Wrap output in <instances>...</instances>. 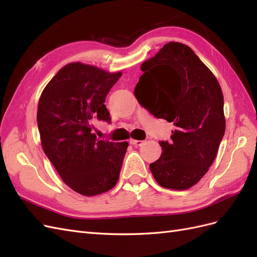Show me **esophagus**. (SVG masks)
Returning a JSON list of instances; mask_svg holds the SVG:
<instances>
[{
    "instance_id": "34e87169",
    "label": "esophagus",
    "mask_w": 257,
    "mask_h": 257,
    "mask_svg": "<svg viewBox=\"0 0 257 257\" xmlns=\"http://www.w3.org/2000/svg\"><path fill=\"white\" fill-rule=\"evenodd\" d=\"M130 143L133 144V146H135V147H141L142 144L144 143V141H142V140H135V139H130Z\"/></svg>"
}]
</instances>
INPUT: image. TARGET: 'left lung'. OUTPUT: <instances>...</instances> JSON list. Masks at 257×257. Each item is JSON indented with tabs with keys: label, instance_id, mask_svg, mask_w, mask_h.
Masks as SVG:
<instances>
[{
	"label": "left lung",
	"instance_id": "1",
	"mask_svg": "<svg viewBox=\"0 0 257 257\" xmlns=\"http://www.w3.org/2000/svg\"><path fill=\"white\" fill-rule=\"evenodd\" d=\"M137 100L157 118L173 122L172 141L150 164L160 186L187 190L212 165L225 135L223 95L218 80L188 45L168 42L141 65Z\"/></svg>",
	"mask_w": 257,
	"mask_h": 257
}]
</instances>
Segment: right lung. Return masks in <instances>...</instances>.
<instances>
[{
    "mask_svg": "<svg viewBox=\"0 0 257 257\" xmlns=\"http://www.w3.org/2000/svg\"><path fill=\"white\" fill-rule=\"evenodd\" d=\"M121 75L69 63L39 98L37 121L44 153L66 185L84 196L108 191L119 178L128 142L98 140L94 122H110L105 97Z\"/></svg>",
    "mask_w": 257,
    "mask_h": 257,
    "instance_id": "add662e5",
    "label": "right lung"
}]
</instances>
